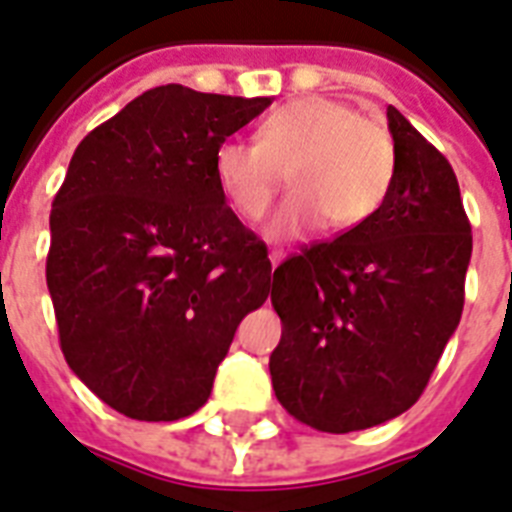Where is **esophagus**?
<instances>
[{
	"instance_id": "34e87169",
	"label": "esophagus",
	"mask_w": 512,
	"mask_h": 512,
	"mask_svg": "<svg viewBox=\"0 0 512 512\" xmlns=\"http://www.w3.org/2000/svg\"><path fill=\"white\" fill-rule=\"evenodd\" d=\"M268 257H271L273 265H279L284 257H287V252H284V249H271V255H268Z\"/></svg>"
}]
</instances>
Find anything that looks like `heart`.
I'll use <instances>...</instances> for the list:
<instances>
[{
  "mask_svg": "<svg viewBox=\"0 0 512 512\" xmlns=\"http://www.w3.org/2000/svg\"><path fill=\"white\" fill-rule=\"evenodd\" d=\"M284 174L292 193L268 222L273 239H295L322 222L351 230L384 204L395 142L376 117L343 101L303 96L273 109L257 142L230 136L214 150V182L241 220L263 217Z\"/></svg>",
  "mask_w": 512,
  "mask_h": 512,
  "instance_id": "b5f03b06",
  "label": "heart"
}]
</instances>
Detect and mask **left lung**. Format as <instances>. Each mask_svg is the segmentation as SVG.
<instances>
[{
	"instance_id": "left-lung-1",
	"label": "left lung",
	"mask_w": 512,
	"mask_h": 512,
	"mask_svg": "<svg viewBox=\"0 0 512 512\" xmlns=\"http://www.w3.org/2000/svg\"><path fill=\"white\" fill-rule=\"evenodd\" d=\"M395 177L368 222L287 257L271 282L282 319L271 381L319 432L395 419L424 392L464 306L473 233L446 161L395 107Z\"/></svg>"
}]
</instances>
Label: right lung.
Here are the masks:
<instances>
[{"instance_id": "obj_1", "label": "right lung", "mask_w": 512, "mask_h": 512, "mask_svg": "<svg viewBox=\"0 0 512 512\" xmlns=\"http://www.w3.org/2000/svg\"><path fill=\"white\" fill-rule=\"evenodd\" d=\"M271 104L161 85L77 144L45 276L69 368L109 408L177 421L212 395L271 292L268 247L225 206L214 150Z\"/></svg>"}]
</instances>
